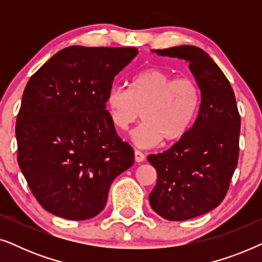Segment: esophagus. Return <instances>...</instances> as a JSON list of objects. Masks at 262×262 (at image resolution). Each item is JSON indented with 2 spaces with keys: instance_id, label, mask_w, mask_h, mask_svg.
<instances>
[{
  "instance_id": "obj_1",
  "label": "esophagus",
  "mask_w": 262,
  "mask_h": 262,
  "mask_svg": "<svg viewBox=\"0 0 262 262\" xmlns=\"http://www.w3.org/2000/svg\"><path fill=\"white\" fill-rule=\"evenodd\" d=\"M144 159H145L144 154H142L141 151H138V150H136V151H135V161H136V162H138V163L143 162Z\"/></svg>"
}]
</instances>
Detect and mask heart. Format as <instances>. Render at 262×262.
<instances>
[{
    "mask_svg": "<svg viewBox=\"0 0 262 262\" xmlns=\"http://www.w3.org/2000/svg\"><path fill=\"white\" fill-rule=\"evenodd\" d=\"M199 103L200 91L192 78H177L156 68L136 75L130 89L114 85L106 98L111 120L119 130H127L142 116L144 121L131 137L143 149L152 148L161 141L171 143L184 137Z\"/></svg>",
    "mask_w": 262,
    "mask_h": 262,
    "instance_id": "heart-1",
    "label": "heart"
}]
</instances>
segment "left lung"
Returning <instances> with one entry per match:
<instances>
[{
  "label": "left lung",
  "instance_id": "1",
  "mask_svg": "<svg viewBox=\"0 0 262 262\" xmlns=\"http://www.w3.org/2000/svg\"><path fill=\"white\" fill-rule=\"evenodd\" d=\"M152 52L187 60L200 89L198 116L184 137L148 156L157 171L149 194L152 210L168 221H187L216 209L227 194L238 161L241 118L228 78L204 50L181 45Z\"/></svg>",
  "mask_w": 262,
  "mask_h": 262
}]
</instances>
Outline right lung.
Returning <instances> with one entry per match:
<instances>
[{
  "mask_svg": "<svg viewBox=\"0 0 262 262\" xmlns=\"http://www.w3.org/2000/svg\"><path fill=\"white\" fill-rule=\"evenodd\" d=\"M136 48L69 46L25 88L16 118L17 162L46 211L71 221L95 217L114 179L135 162L117 135L106 98Z\"/></svg>",
  "mask_w": 262,
  "mask_h": 262,
  "instance_id": "add662e5",
  "label": "right lung"
}]
</instances>
